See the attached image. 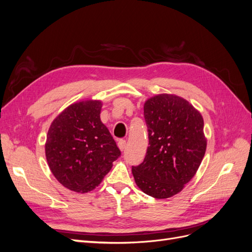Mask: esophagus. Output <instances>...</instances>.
<instances>
[{
	"mask_svg": "<svg viewBox=\"0 0 252 252\" xmlns=\"http://www.w3.org/2000/svg\"><path fill=\"white\" fill-rule=\"evenodd\" d=\"M118 146H119V148L123 151L124 149H125V147H126V141L125 140H120L119 142H118Z\"/></svg>",
	"mask_w": 252,
	"mask_h": 252,
	"instance_id": "esophagus-1",
	"label": "esophagus"
}]
</instances>
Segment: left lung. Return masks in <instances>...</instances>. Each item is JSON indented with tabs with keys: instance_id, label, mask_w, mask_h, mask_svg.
<instances>
[{
	"instance_id": "obj_1",
	"label": "left lung",
	"mask_w": 252,
	"mask_h": 252,
	"mask_svg": "<svg viewBox=\"0 0 252 252\" xmlns=\"http://www.w3.org/2000/svg\"><path fill=\"white\" fill-rule=\"evenodd\" d=\"M148 148L144 161L132 166L136 185L156 199L180 192L193 178L206 151L204 121L186 100L158 94L144 105Z\"/></svg>"
}]
</instances>
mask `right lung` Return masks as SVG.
<instances>
[{"label":"right lung","instance_id":"1","mask_svg":"<svg viewBox=\"0 0 252 252\" xmlns=\"http://www.w3.org/2000/svg\"><path fill=\"white\" fill-rule=\"evenodd\" d=\"M102 103L84 101L67 107L52 122L45 145L47 163L66 188L85 193L94 189L121 157L100 119Z\"/></svg>","mask_w":252,"mask_h":252}]
</instances>
